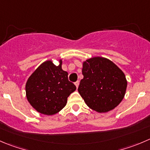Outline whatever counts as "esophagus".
<instances>
[{
  "label": "esophagus",
  "mask_w": 150,
  "mask_h": 150,
  "mask_svg": "<svg viewBox=\"0 0 150 150\" xmlns=\"http://www.w3.org/2000/svg\"><path fill=\"white\" fill-rule=\"evenodd\" d=\"M79 81H76V82H75V86H76V87H77V88H78V86H79Z\"/></svg>",
  "instance_id": "obj_1"
}]
</instances>
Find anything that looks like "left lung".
I'll use <instances>...</instances> for the list:
<instances>
[{
    "mask_svg": "<svg viewBox=\"0 0 150 150\" xmlns=\"http://www.w3.org/2000/svg\"><path fill=\"white\" fill-rule=\"evenodd\" d=\"M83 78L78 86V92L87 105L92 110L105 113L117 107L127 88L124 72L111 61L94 57L83 62Z\"/></svg>",
    "mask_w": 150,
    "mask_h": 150,
    "instance_id": "obj_1",
    "label": "left lung"
}]
</instances>
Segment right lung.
Returning a JSON list of instances; mask_svg holds the SVG:
<instances>
[{"mask_svg": "<svg viewBox=\"0 0 150 150\" xmlns=\"http://www.w3.org/2000/svg\"><path fill=\"white\" fill-rule=\"evenodd\" d=\"M51 61L42 64L29 77L25 85L26 97L36 110L45 115L60 111L67 104V97L76 89L68 80V73Z\"/></svg>", "mask_w": 150, "mask_h": 150, "instance_id": "1", "label": "right lung"}]
</instances>
